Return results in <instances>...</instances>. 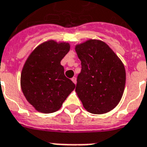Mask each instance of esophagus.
Wrapping results in <instances>:
<instances>
[{
    "instance_id": "1",
    "label": "esophagus",
    "mask_w": 147,
    "mask_h": 147,
    "mask_svg": "<svg viewBox=\"0 0 147 147\" xmlns=\"http://www.w3.org/2000/svg\"><path fill=\"white\" fill-rule=\"evenodd\" d=\"M71 81H72L75 84H76V77H73V78L71 79Z\"/></svg>"
}]
</instances>
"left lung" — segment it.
Wrapping results in <instances>:
<instances>
[{"label": "left lung", "mask_w": 147, "mask_h": 147, "mask_svg": "<svg viewBox=\"0 0 147 147\" xmlns=\"http://www.w3.org/2000/svg\"><path fill=\"white\" fill-rule=\"evenodd\" d=\"M81 61L76 91L86 110L103 114L113 109L123 95L126 72L120 61L106 43L90 39L76 46Z\"/></svg>", "instance_id": "obj_1"}]
</instances>
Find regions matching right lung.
Here are the masks:
<instances>
[{"instance_id":"obj_1","label":"right lung","mask_w":147,"mask_h":147,"mask_svg":"<svg viewBox=\"0 0 147 147\" xmlns=\"http://www.w3.org/2000/svg\"><path fill=\"white\" fill-rule=\"evenodd\" d=\"M70 49L66 42L49 40L39 45L24 64L21 73V88L27 102L43 113L61 109L63 102L76 87L64 76L61 64Z\"/></svg>"}]
</instances>
